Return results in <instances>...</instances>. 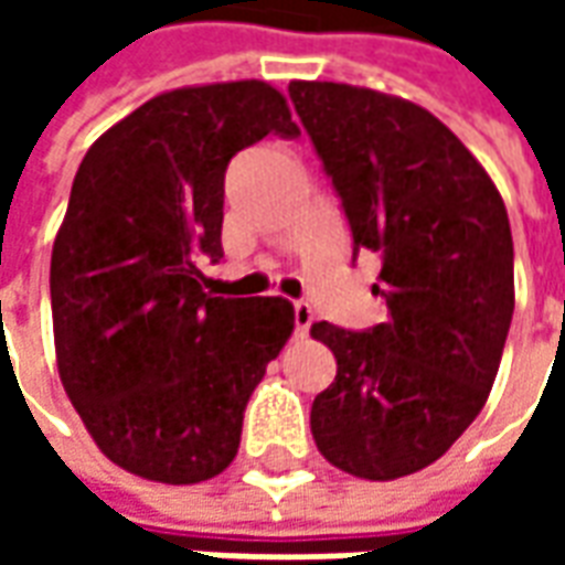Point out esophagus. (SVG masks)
<instances>
[{"label": "esophagus", "mask_w": 565, "mask_h": 565, "mask_svg": "<svg viewBox=\"0 0 565 565\" xmlns=\"http://www.w3.org/2000/svg\"><path fill=\"white\" fill-rule=\"evenodd\" d=\"M294 320H296V335H308L311 323H315V308L308 306V302H296Z\"/></svg>", "instance_id": "obj_1"}]
</instances>
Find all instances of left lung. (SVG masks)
I'll return each mask as SVG.
<instances>
[{
    "label": "left lung",
    "mask_w": 565,
    "mask_h": 565,
    "mask_svg": "<svg viewBox=\"0 0 565 565\" xmlns=\"http://www.w3.org/2000/svg\"><path fill=\"white\" fill-rule=\"evenodd\" d=\"M342 199L354 254H381L366 332L311 323L335 354L311 436L342 472L393 481L436 462L484 408L514 315V245L484 166L436 115L387 93L290 81Z\"/></svg>",
    "instance_id": "obj_1"
}]
</instances>
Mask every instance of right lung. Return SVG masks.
Listing matches in <instances>:
<instances>
[{
    "mask_svg": "<svg viewBox=\"0 0 565 565\" xmlns=\"http://www.w3.org/2000/svg\"><path fill=\"white\" fill-rule=\"evenodd\" d=\"M269 132L296 139L266 81L153 96L93 141L51 254L60 381L120 469L199 484L238 454L245 405L294 332L281 296L202 290L223 257V174Z\"/></svg>",
    "mask_w": 565,
    "mask_h": 565,
    "instance_id": "add662e5",
    "label": "right lung"
}]
</instances>
